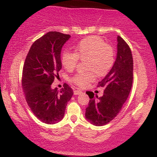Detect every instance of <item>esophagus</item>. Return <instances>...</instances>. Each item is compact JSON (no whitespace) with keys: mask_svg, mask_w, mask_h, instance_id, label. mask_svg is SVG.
Returning <instances> with one entry per match:
<instances>
[{"mask_svg":"<svg viewBox=\"0 0 157 157\" xmlns=\"http://www.w3.org/2000/svg\"><path fill=\"white\" fill-rule=\"evenodd\" d=\"M80 94H82V91H80V90H75L74 91V94L75 95H78Z\"/></svg>","mask_w":157,"mask_h":157,"instance_id":"esophagus-1","label":"esophagus"}]
</instances>
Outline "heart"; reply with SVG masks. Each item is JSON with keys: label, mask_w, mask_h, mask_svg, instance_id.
Here are the masks:
<instances>
[{"label": "heart", "mask_w": 157, "mask_h": 157, "mask_svg": "<svg viewBox=\"0 0 157 157\" xmlns=\"http://www.w3.org/2000/svg\"><path fill=\"white\" fill-rule=\"evenodd\" d=\"M79 60H86V69L91 70L77 72L71 78L74 83L82 88L95 80L94 72L98 76H104L109 72L114 63V51L100 37L89 36L75 46V53L65 50L60 57L61 64L67 70L73 69Z\"/></svg>", "instance_id": "1"}]
</instances>
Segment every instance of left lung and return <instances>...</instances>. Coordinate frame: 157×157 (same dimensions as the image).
<instances>
[{
	"label": "left lung",
	"instance_id": "1",
	"mask_svg": "<svg viewBox=\"0 0 157 157\" xmlns=\"http://www.w3.org/2000/svg\"><path fill=\"white\" fill-rule=\"evenodd\" d=\"M133 57L131 48L117 36V54L113 67L98 83L104 88V94L94 97L87 91L89 105L86 109V118L96 126L105 125L118 114L130 94L133 82ZM90 94L89 95V94Z\"/></svg>",
	"mask_w": 157,
	"mask_h": 157
}]
</instances>
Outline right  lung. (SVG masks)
I'll list each match as a JSON object with an SVG mask.
<instances>
[{"label":"right lung","instance_id":"add662e5","mask_svg":"<svg viewBox=\"0 0 157 157\" xmlns=\"http://www.w3.org/2000/svg\"><path fill=\"white\" fill-rule=\"evenodd\" d=\"M69 35L49 32L33 43L23 68L22 87L27 104L37 119L55 124L63 118L73 90L65 83L59 91L52 83L62 68L61 49Z\"/></svg>","mask_w":157,"mask_h":157}]
</instances>
